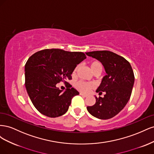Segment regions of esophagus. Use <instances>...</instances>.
<instances>
[{
  "mask_svg": "<svg viewBox=\"0 0 154 154\" xmlns=\"http://www.w3.org/2000/svg\"><path fill=\"white\" fill-rule=\"evenodd\" d=\"M80 94L81 96H83V97H87V94H83V93H82V92H80Z\"/></svg>",
  "mask_w": 154,
  "mask_h": 154,
  "instance_id": "34e87169",
  "label": "esophagus"
}]
</instances>
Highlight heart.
<instances>
[{
    "label": "heart",
    "mask_w": 154,
    "mask_h": 154,
    "mask_svg": "<svg viewBox=\"0 0 154 154\" xmlns=\"http://www.w3.org/2000/svg\"><path fill=\"white\" fill-rule=\"evenodd\" d=\"M90 67L92 71L94 74L98 72H101L102 71V69H103V66H102L101 63L99 61H94L91 62L90 64ZM78 67L79 66H77L75 67V68L72 71L73 75H75L76 74L78 69ZM74 86H75L77 90L83 93L89 92L92 89H93V88L95 87V85L94 83H91V82H86L82 80H79L76 82Z\"/></svg>",
    "instance_id": "obj_1"
}]
</instances>
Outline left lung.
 Wrapping results in <instances>:
<instances>
[{
    "mask_svg": "<svg viewBox=\"0 0 154 154\" xmlns=\"http://www.w3.org/2000/svg\"><path fill=\"white\" fill-rule=\"evenodd\" d=\"M86 54L99 60L105 69L106 75L103 78L96 92L103 97H96V103L87 109L91 115L101 119L114 117L130 100L134 83V74L127 60L110 51H96Z\"/></svg>",
    "mask_w": 154,
    "mask_h": 154,
    "instance_id": "8db88e82",
    "label": "left lung"
}]
</instances>
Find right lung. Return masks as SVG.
I'll return each instance as SVG.
<instances>
[{"label":"right lung","mask_w":154,"mask_h":154,"mask_svg":"<svg viewBox=\"0 0 154 154\" xmlns=\"http://www.w3.org/2000/svg\"><path fill=\"white\" fill-rule=\"evenodd\" d=\"M86 58L82 52L46 49L29 58L25 65V85L31 102L41 114L57 118L69 109L72 97L79 92L67 80L78 63ZM62 81L67 87L62 93L55 86Z\"/></svg>","instance_id":"obj_1"}]
</instances>
